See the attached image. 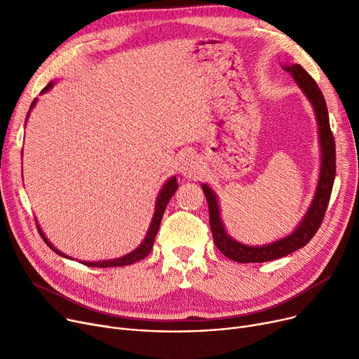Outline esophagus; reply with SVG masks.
<instances>
[{
	"mask_svg": "<svg viewBox=\"0 0 359 359\" xmlns=\"http://www.w3.org/2000/svg\"><path fill=\"white\" fill-rule=\"evenodd\" d=\"M179 173L186 179H198L201 173V161L196 154L186 153L179 163Z\"/></svg>",
	"mask_w": 359,
	"mask_h": 359,
	"instance_id": "esophagus-1",
	"label": "esophagus"
}]
</instances>
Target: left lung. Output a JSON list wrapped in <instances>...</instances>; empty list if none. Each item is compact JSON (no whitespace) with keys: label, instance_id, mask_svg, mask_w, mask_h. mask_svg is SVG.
Returning a JSON list of instances; mask_svg holds the SVG:
<instances>
[{"label":"left lung","instance_id":"1","mask_svg":"<svg viewBox=\"0 0 359 359\" xmlns=\"http://www.w3.org/2000/svg\"><path fill=\"white\" fill-rule=\"evenodd\" d=\"M282 68L291 74V77L294 79L297 86L301 88V91L304 93V96L311 103L314 110V116L318 126L317 130H318L320 153H322L318 180H317L316 192L309 210L304 214L303 219L298 222L294 231L275 241L260 244V246H249V244L237 241L227 233L225 225L221 219L218 195L215 194L212 187H210L206 183H202V191L206 196V201H208L210 224H211V231H212L215 246L222 255L238 263L269 262V260L284 257L301 248H304L318 230L320 224H322V219L327 210V203L330 199L332 187L334 182L336 149H334V140H333V134L329 123L327 106H326L323 94L320 91L316 81L301 65L287 64V65H282Z\"/></svg>","mask_w":359,"mask_h":359}]
</instances>
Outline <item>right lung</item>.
Instances as JSON below:
<instances>
[{"label":"right lung","instance_id":"right-lung-1","mask_svg":"<svg viewBox=\"0 0 359 359\" xmlns=\"http://www.w3.org/2000/svg\"><path fill=\"white\" fill-rule=\"evenodd\" d=\"M53 84H55V83L50 81V83L42 90V94L46 93V91H49V90L53 87ZM36 103H37V99H34L33 103L30 104L29 113H27V116H26V122H27L30 111H32V109L34 107ZM177 187H179V184H177L176 176H172V177H170V179L163 184V187H161L158 195H157V199H156L154 215H153V218H151V224H149V227H148V231H147V234H145L142 243L140 244V246H138L135 250H132L130 253H128V255H125V256H121V257H118V259L99 260V262H87V260H79V262L83 263V265H86V266H91V268H113V266H126V265H132V263H135V262L144 259V257L151 252V249H153V246H154V240H156L157 231H158V229H160V222H161L164 210H165V206H167L168 201L172 199V196H173L175 192L177 191ZM36 222H37V221H36ZM37 230H39L41 237L45 240V243L48 244V246H49L55 253H58L60 256H62V257H65V259L74 260L71 256L62 253L61 250H58V249H56V248L53 246V244L49 241V238L45 236V233L42 231L39 222H37Z\"/></svg>","mask_w":359,"mask_h":359}]
</instances>
